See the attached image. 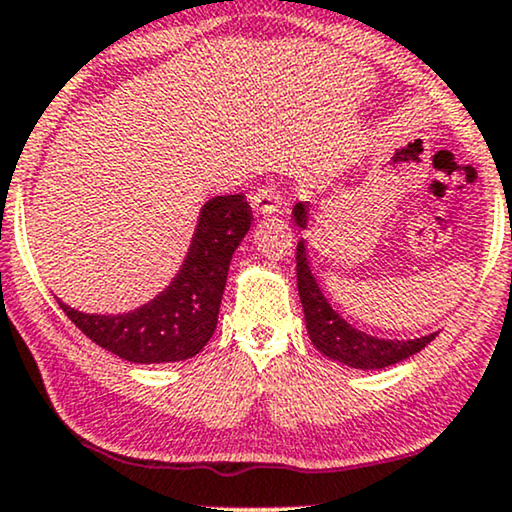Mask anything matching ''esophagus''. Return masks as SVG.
I'll list each match as a JSON object with an SVG mask.
<instances>
[{
  "label": "esophagus",
  "mask_w": 512,
  "mask_h": 512,
  "mask_svg": "<svg viewBox=\"0 0 512 512\" xmlns=\"http://www.w3.org/2000/svg\"><path fill=\"white\" fill-rule=\"evenodd\" d=\"M252 208H255L257 215H274L281 208V192H278L276 185H262L252 194Z\"/></svg>",
  "instance_id": "34e87169"
}]
</instances>
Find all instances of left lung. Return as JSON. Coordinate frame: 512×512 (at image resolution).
<instances>
[{"mask_svg": "<svg viewBox=\"0 0 512 512\" xmlns=\"http://www.w3.org/2000/svg\"><path fill=\"white\" fill-rule=\"evenodd\" d=\"M295 222L299 227H306V206L297 203L295 206ZM297 288L299 299L304 306L306 330L316 349L323 356L339 360V363L358 367V370H381V367L395 365L400 360L414 356L421 349H426L433 342L435 335L407 339V342H398V339H377L365 332L356 330V327L346 323L339 313L327 304V299L320 292L318 283L313 281L309 262H306V248L304 243L297 245Z\"/></svg>", "mask_w": 512, "mask_h": 512, "instance_id": "obj_1", "label": "left lung"}]
</instances>
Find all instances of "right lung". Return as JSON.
<instances>
[{
  "mask_svg": "<svg viewBox=\"0 0 512 512\" xmlns=\"http://www.w3.org/2000/svg\"><path fill=\"white\" fill-rule=\"evenodd\" d=\"M252 208L243 194L215 196L201 210L192 248L168 290L124 316H91L60 302L88 339L128 363H177L199 353L217 325L229 262L248 234Z\"/></svg>",
  "mask_w": 512,
  "mask_h": 512,
  "instance_id": "add662e5",
  "label": "right lung"
}]
</instances>
